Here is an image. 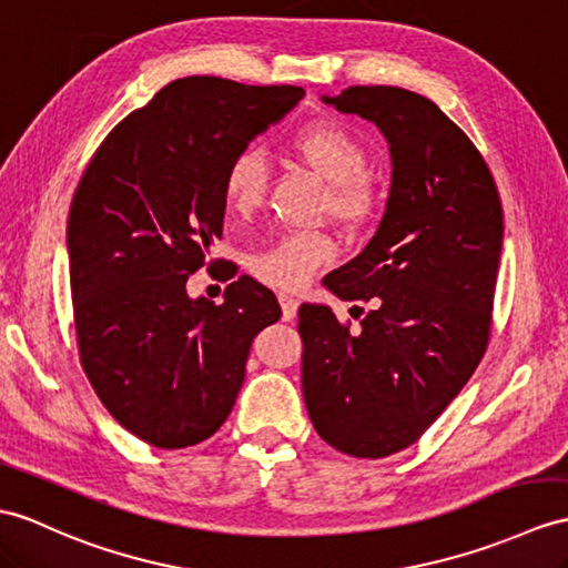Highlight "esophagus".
I'll return each mask as SVG.
<instances>
[{
	"mask_svg": "<svg viewBox=\"0 0 568 568\" xmlns=\"http://www.w3.org/2000/svg\"><path fill=\"white\" fill-rule=\"evenodd\" d=\"M280 306H282V321L292 323L296 313H298V301L294 296H286V294H280Z\"/></svg>",
	"mask_w": 568,
	"mask_h": 568,
	"instance_id": "1",
	"label": "esophagus"
}]
</instances>
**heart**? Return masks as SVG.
I'll list each match as a JSON object with an SVG mask.
<instances>
[{
	"mask_svg": "<svg viewBox=\"0 0 568 568\" xmlns=\"http://www.w3.org/2000/svg\"><path fill=\"white\" fill-rule=\"evenodd\" d=\"M294 154L325 180L327 210L344 224H364L376 197L364 178L368 154L356 136L339 122L317 120L303 124L292 136ZM267 187V163L257 149L245 146L231 156L224 173V200L229 210L245 214L262 202ZM335 257V243L323 233H288L251 257L260 282L284 292L306 286L311 276Z\"/></svg>",
	"mask_w": 568,
	"mask_h": 568,
	"instance_id": "obj_1",
	"label": "heart"
}]
</instances>
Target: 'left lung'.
Masks as SVG:
<instances>
[{
    "label": "left lung",
    "instance_id": "1",
    "mask_svg": "<svg viewBox=\"0 0 568 568\" xmlns=\"http://www.w3.org/2000/svg\"><path fill=\"white\" fill-rule=\"evenodd\" d=\"M323 101L383 132L393 183L376 236L323 280L342 301H373L362 325L298 308L303 399L325 444L385 458L419 440L487 352L504 210L487 161L434 101L397 87Z\"/></svg>",
    "mask_w": 568,
    "mask_h": 568
}]
</instances>
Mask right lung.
I'll use <instances>...</instances> for the list:
<instances>
[{"label":"right lung","instance_id":"add662e5","mask_svg":"<svg viewBox=\"0 0 568 568\" xmlns=\"http://www.w3.org/2000/svg\"><path fill=\"white\" fill-rule=\"evenodd\" d=\"M303 93L175 79L115 124L79 180L67 221L79 358L113 419L151 446L216 434L255 335L280 321L276 296L245 274L219 306L185 284L221 239L231 156Z\"/></svg>","mask_w":568,"mask_h":568}]
</instances>
